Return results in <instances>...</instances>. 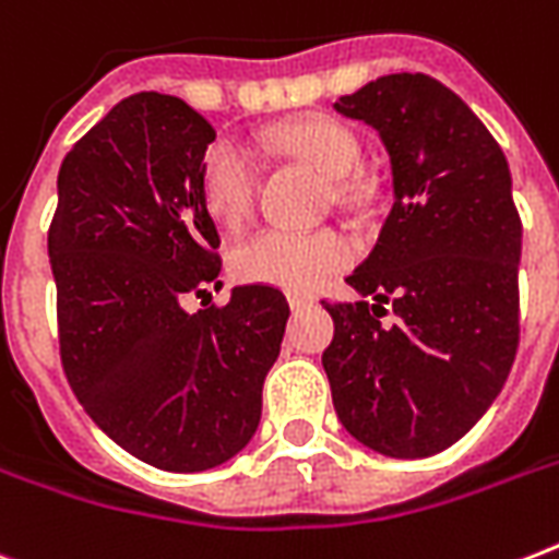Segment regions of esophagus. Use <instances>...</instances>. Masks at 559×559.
<instances>
[{
	"label": "esophagus",
	"instance_id": "obj_1",
	"mask_svg": "<svg viewBox=\"0 0 559 559\" xmlns=\"http://www.w3.org/2000/svg\"><path fill=\"white\" fill-rule=\"evenodd\" d=\"M287 301L293 310H305V307H310L316 301L313 296H307V293H287Z\"/></svg>",
	"mask_w": 559,
	"mask_h": 559
}]
</instances>
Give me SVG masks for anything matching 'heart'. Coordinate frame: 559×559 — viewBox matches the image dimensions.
I'll list each match as a JSON object with an SVG mask.
<instances>
[{"label": "heart", "mask_w": 559, "mask_h": 559, "mask_svg": "<svg viewBox=\"0 0 559 559\" xmlns=\"http://www.w3.org/2000/svg\"><path fill=\"white\" fill-rule=\"evenodd\" d=\"M270 144L328 179L350 177L359 165V144L354 133L324 116L296 118L272 127ZM254 182H258V170L243 144L219 139L202 156V202L211 217L223 226H237L249 214ZM345 193L348 186H340V197ZM348 261V237L333 228H316V231L261 228L231 252V272L246 284H270V287L301 293L319 287Z\"/></svg>", "instance_id": "1"}]
</instances>
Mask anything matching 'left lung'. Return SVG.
Returning a JSON list of instances; mask_svg holds the SVG:
<instances>
[{"label": "left lung", "mask_w": 559, "mask_h": 559, "mask_svg": "<svg viewBox=\"0 0 559 559\" xmlns=\"http://www.w3.org/2000/svg\"><path fill=\"white\" fill-rule=\"evenodd\" d=\"M333 109L377 130L394 188L373 252L348 275L359 301H324L333 408L368 450L426 459L478 424L516 357L511 168L476 112L429 74H382Z\"/></svg>", "instance_id": "obj_1"}]
</instances>
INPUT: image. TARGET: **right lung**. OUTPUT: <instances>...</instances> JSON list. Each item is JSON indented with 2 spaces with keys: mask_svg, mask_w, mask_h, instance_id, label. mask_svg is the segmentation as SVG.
I'll return each instance as SVG.
<instances>
[{
  "mask_svg": "<svg viewBox=\"0 0 559 559\" xmlns=\"http://www.w3.org/2000/svg\"><path fill=\"white\" fill-rule=\"evenodd\" d=\"M211 142L182 98L130 95L66 153L48 228L74 397L121 450L168 473L226 464L252 441L289 319L284 293L263 284L186 310L223 287L200 188Z\"/></svg>",
  "mask_w": 559,
  "mask_h": 559,
  "instance_id": "right-lung-1",
  "label": "right lung"
}]
</instances>
